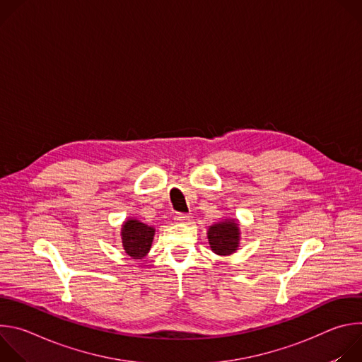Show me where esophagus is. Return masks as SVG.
<instances>
[{"instance_id":"obj_1","label":"esophagus","mask_w":362,"mask_h":362,"mask_svg":"<svg viewBox=\"0 0 362 362\" xmlns=\"http://www.w3.org/2000/svg\"><path fill=\"white\" fill-rule=\"evenodd\" d=\"M189 219H190V216L186 215V214H176V215H175V221L179 222V223H185V222H187Z\"/></svg>"}]
</instances>
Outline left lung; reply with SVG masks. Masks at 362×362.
<instances>
[{
    "mask_svg": "<svg viewBox=\"0 0 362 362\" xmlns=\"http://www.w3.org/2000/svg\"><path fill=\"white\" fill-rule=\"evenodd\" d=\"M208 239L211 249L221 256L232 255L239 247V225L236 219H225L209 226Z\"/></svg>",
    "mask_w": 362,
    "mask_h": 362,
    "instance_id": "1",
    "label": "left lung"
}]
</instances>
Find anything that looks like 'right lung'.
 <instances>
[{"label":"right lung","instance_id":"1","mask_svg":"<svg viewBox=\"0 0 362 362\" xmlns=\"http://www.w3.org/2000/svg\"><path fill=\"white\" fill-rule=\"evenodd\" d=\"M122 243L133 259H143L148 253L154 236V228L137 219H129L122 226Z\"/></svg>","mask_w":362,"mask_h":362}]
</instances>
